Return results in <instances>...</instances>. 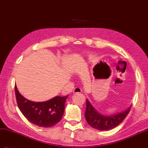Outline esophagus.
<instances>
[{"label":"esophagus","mask_w":148,"mask_h":148,"mask_svg":"<svg viewBox=\"0 0 148 148\" xmlns=\"http://www.w3.org/2000/svg\"><path fill=\"white\" fill-rule=\"evenodd\" d=\"M82 92V89H81L80 88H79V87L75 88V90H74V92L79 93V92Z\"/></svg>","instance_id":"34e87169"}]
</instances>
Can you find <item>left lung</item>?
I'll return each mask as SVG.
<instances>
[{
  "instance_id": "1",
  "label": "left lung",
  "mask_w": 148,
  "mask_h": 148,
  "mask_svg": "<svg viewBox=\"0 0 148 148\" xmlns=\"http://www.w3.org/2000/svg\"><path fill=\"white\" fill-rule=\"evenodd\" d=\"M85 119L92 127L99 131H108L116 127L124 121L131 109V106L123 112L106 116L97 111L88 99L86 100Z\"/></svg>"
}]
</instances>
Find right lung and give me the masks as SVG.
<instances>
[{
  "instance_id": "1",
  "label": "right lung",
  "mask_w": 148,
  "mask_h": 148,
  "mask_svg": "<svg viewBox=\"0 0 148 148\" xmlns=\"http://www.w3.org/2000/svg\"><path fill=\"white\" fill-rule=\"evenodd\" d=\"M17 106L27 119L39 127H51L62 119L68 96H56L45 102H33L24 97L15 86Z\"/></svg>"
}]
</instances>
